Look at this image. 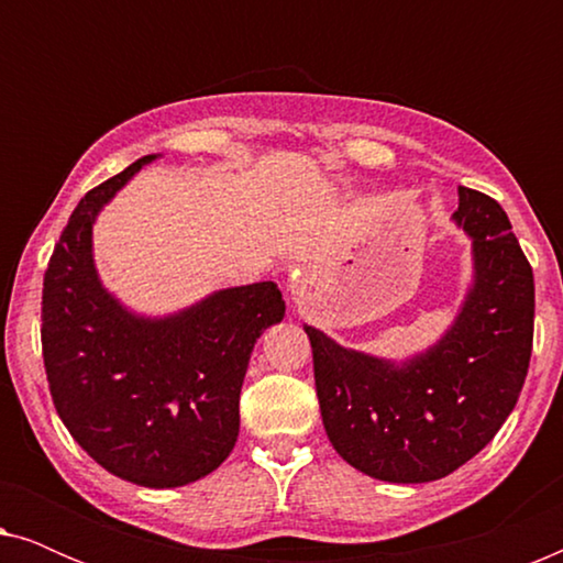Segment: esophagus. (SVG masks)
Listing matches in <instances>:
<instances>
[{
    "instance_id": "1",
    "label": "esophagus",
    "mask_w": 563,
    "mask_h": 563,
    "mask_svg": "<svg viewBox=\"0 0 563 563\" xmlns=\"http://www.w3.org/2000/svg\"><path fill=\"white\" fill-rule=\"evenodd\" d=\"M305 284H307L305 274H295V276H291L289 284H287L289 297H291V299H302V297H305Z\"/></svg>"
}]
</instances>
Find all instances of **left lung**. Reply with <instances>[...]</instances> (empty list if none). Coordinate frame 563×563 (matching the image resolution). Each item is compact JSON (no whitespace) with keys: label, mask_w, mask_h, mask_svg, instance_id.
<instances>
[{"label":"left lung","mask_w":563,"mask_h":563,"mask_svg":"<svg viewBox=\"0 0 563 563\" xmlns=\"http://www.w3.org/2000/svg\"><path fill=\"white\" fill-rule=\"evenodd\" d=\"M451 220L472 241L474 274L459 314L433 345L391 361L305 325L330 443L382 482L422 484L456 472L497 435L526 384L533 268L492 197L459 187Z\"/></svg>","instance_id":"1"}]
</instances>
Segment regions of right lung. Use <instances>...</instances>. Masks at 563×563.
Wrapping results in <instances>:
<instances>
[{
	"instance_id": "obj_1",
	"label": "right lung",
	"mask_w": 563,
	"mask_h": 563,
	"mask_svg": "<svg viewBox=\"0 0 563 563\" xmlns=\"http://www.w3.org/2000/svg\"><path fill=\"white\" fill-rule=\"evenodd\" d=\"M158 156H143L76 207L43 279V361L58 418L107 472L184 487L230 456L251 351L282 322L274 282L218 289L151 318L104 287L91 230L102 207Z\"/></svg>"
}]
</instances>
